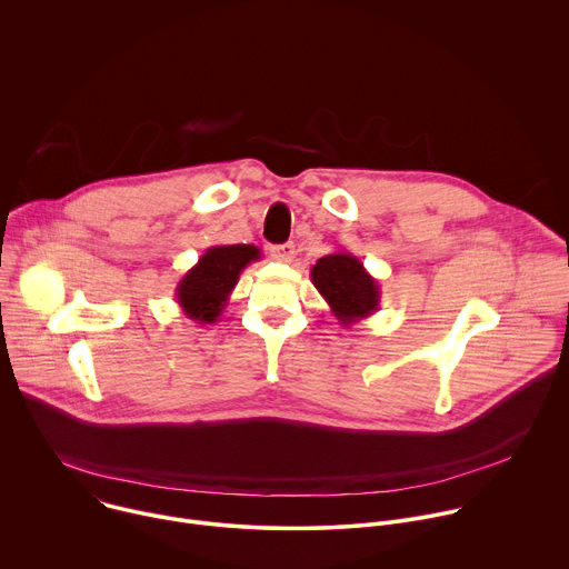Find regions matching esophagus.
I'll list each match as a JSON object with an SVG mask.
<instances>
[{"mask_svg": "<svg viewBox=\"0 0 569 569\" xmlns=\"http://www.w3.org/2000/svg\"><path fill=\"white\" fill-rule=\"evenodd\" d=\"M270 257H272L274 261H283V263H288V261H292V257H295V246H292V243L272 246V248H270Z\"/></svg>", "mask_w": 569, "mask_h": 569, "instance_id": "obj_1", "label": "esophagus"}]
</instances>
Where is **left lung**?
I'll use <instances>...</instances> for the list:
<instances>
[{"label": "left lung", "mask_w": 569, "mask_h": 569, "mask_svg": "<svg viewBox=\"0 0 569 569\" xmlns=\"http://www.w3.org/2000/svg\"><path fill=\"white\" fill-rule=\"evenodd\" d=\"M310 279L343 328L370 317L380 308L382 290L377 286V279L346 250L321 257L310 268Z\"/></svg>", "instance_id": "1"}]
</instances>
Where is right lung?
<instances>
[{"mask_svg":"<svg viewBox=\"0 0 569 569\" xmlns=\"http://www.w3.org/2000/svg\"><path fill=\"white\" fill-rule=\"evenodd\" d=\"M261 259L257 246H214L199 263L187 270L176 286V301L187 319L197 323H217L239 283L241 272Z\"/></svg>","mask_w":569,"mask_h":569,"instance_id":"right-lung-1","label":"right lung"}]
</instances>
